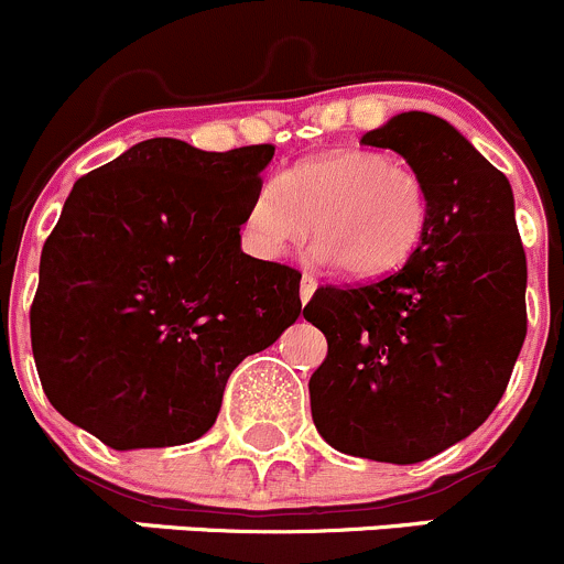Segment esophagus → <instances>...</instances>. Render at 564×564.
Instances as JSON below:
<instances>
[{
	"mask_svg": "<svg viewBox=\"0 0 564 564\" xmlns=\"http://www.w3.org/2000/svg\"><path fill=\"white\" fill-rule=\"evenodd\" d=\"M314 292H316V278L305 272L303 281H300V300H303V303H308L311 294H314Z\"/></svg>",
	"mask_w": 564,
	"mask_h": 564,
	"instance_id": "34e87169",
	"label": "esophagus"
}]
</instances>
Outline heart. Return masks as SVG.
<instances>
[{
	"label": "heart",
	"instance_id": "obj_1",
	"mask_svg": "<svg viewBox=\"0 0 564 564\" xmlns=\"http://www.w3.org/2000/svg\"><path fill=\"white\" fill-rule=\"evenodd\" d=\"M429 220V187L403 163L373 150L303 158L256 187L242 240L256 259L275 261L314 229L318 256L346 278H382L417 248Z\"/></svg>",
	"mask_w": 564,
	"mask_h": 564
}]
</instances>
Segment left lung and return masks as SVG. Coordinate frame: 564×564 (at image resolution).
Here are the masks:
<instances>
[{
	"mask_svg": "<svg viewBox=\"0 0 564 564\" xmlns=\"http://www.w3.org/2000/svg\"><path fill=\"white\" fill-rule=\"evenodd\" d=\"M362 144L420 174L429 220L406 264L318 286L303 308L327 338L311 414L346 456L417 464L486 423L508 390L527 338V256L508 176L445 119L398 113Z\"/></svg>",
	"mask_w": 564,
	"mask_h": 564,
	"instance_id": "obj_1",
	"label": "left lung"
}]
</instances>
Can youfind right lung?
Returning a JSON list of instances; mask_svg holds the SVG:
<instances>
[{"mask_svg":"<svg viewBox=\"0 0 564 564\" xmlns=\"http://www.w3.org/2000/svg\"><path fill=\"white\" fill-rule=\"evenodd\" d=\"M272 144L147 139L73 185L40 256L32 355L51 406L113 451L213 429L231 371L300 316V272L240 250Z\"/></svg>","mask_w":564,"mask_h":564,"instance_id":"right-lung-1","label":"right lung"}]
</instances>
